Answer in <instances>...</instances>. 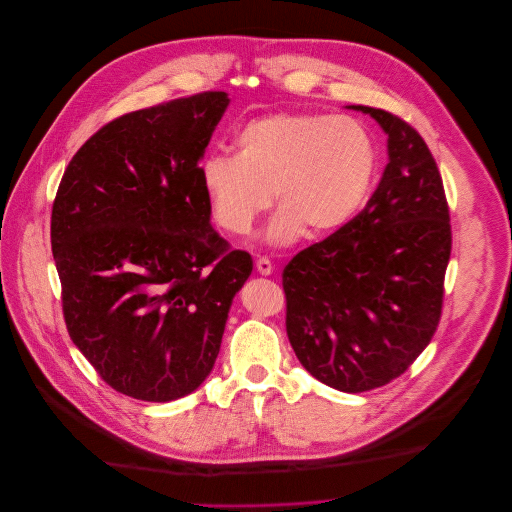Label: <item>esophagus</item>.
<instances>
[{"label": "esophagus", "instance_id": "obj_1", "mask_svg": "<svg viewBox=\"0 0 512 512\" xmlns=\"http://www.w3.org/2000/svg\"><path fill=\"white\" fill-rule=\"evenodd\" d=\"M256 270H258V274H262V276H270L272 272H274V266H272V262L268 260V258H258L256 260Z\"/></svg>", "mask_w": 512, "mask_h": 512}]
</instances>
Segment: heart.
<instances>
[{"instance_id":"b5f03b06","label":"heart","mask_w":512,"mask_h":512,"mask_svg":"<svg viewBox=\"0 0 512 512\" xmlns=\"http://www.w3.org/2000/svg\"><path fill=\"white\" fill-rule=\"evenodd\" d=\"M234 155L213 153L201 163V183L213 219L228 234H246L272 207V244H290L305 230L327 236L359 215L378 173V147L351 116L280 112L246 122Z\"/></svg>"}]
</instances>
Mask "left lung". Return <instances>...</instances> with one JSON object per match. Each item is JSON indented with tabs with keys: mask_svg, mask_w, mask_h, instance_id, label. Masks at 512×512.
I'll return each mask as SVG.
<instances>
[{
	"mask_svg": "<svg viewBox=\"0 0 512 512\" xmlns=\"http://www.w3.org/2000/svg\"><path fill=\"white\" fill-rule=\"evenodd\" d=\"M388 134V165L365 209L297 252L282 274L295 357L323 384L365 392L404 374L441 317L451 254L438 163L402 118L370 106Z\"/></svg>",
	"mask_w": 512,
	"mask_h": 512,
	"instance_id": "1",
	"label": "left lung"
}]
</instances>
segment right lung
Wrapping results in <instances>:
<instances>
[{
    "label": "right lung",
    "instance_id": "right-lung-1",
    "mask_svg": "<svg viewBox=\"0 0 512 512\" xmlns=\"http://www.w3.org/2000/svg\"><path fill=\"white\" fill-rule=\"evenodd\" d=\"M228 106L199 92L124 114L74 153L51 246L78 351L116 392L169 402L219 355L252 258L211 226L199 161Z\"/></svg>",
    "mask_w": 512,
    "mask_h": 512
}]
</instances>
